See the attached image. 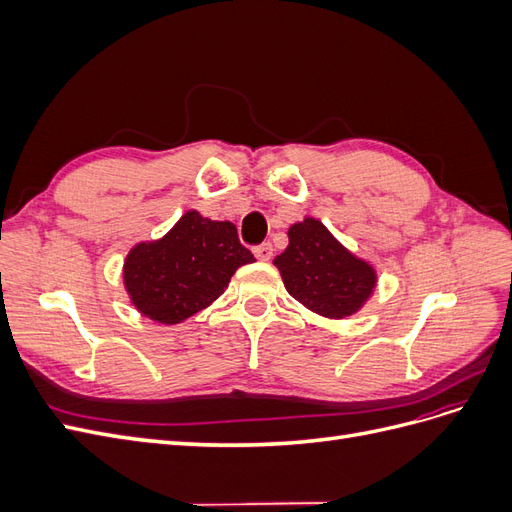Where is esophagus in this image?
Instances as JSON below:
<instances>
[{"mask_svg": "<svg viewBox=\"0 0 512 512\" xmlns=\"http://www.w3.org/2000/svg\"><path fill=\"white\" fill-rule=\"evenodd\" d=\"M254 256H256L258 260H271V256H273V245H271V243H260V245H256V247H254Z\"/></svg>", "mask_w": 512, "mask_h": 512, "instance_id": "34e87169", "label": "esophagus"}]
</instances>
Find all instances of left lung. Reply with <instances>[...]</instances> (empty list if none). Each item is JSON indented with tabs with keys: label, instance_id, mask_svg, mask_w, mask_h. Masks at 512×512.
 <instances>
[{
	"label": "left lung",
	"instance_id": "8db88e82",
	"mask_svg": "<svg viewBox=\"0 0 512 512\" xmlns=\"http://www.w3.org/2000/svg\"><path fill=\"white\" fill-rule=\"evenodd\" d=\"M273 265L280 269L290 297L324 318L359 312L376 286V271L314 218L288 228V247Z\"/></svg>",
	"mask_w": 512,
	"mask_h": 512
}]
</instances>
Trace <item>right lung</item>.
I'll use <instances>...</instances> for the list:
<instances>
[{
    "label": "right lung",
    "mask_w": 512,
    "mask_h": 512,
    "mask_svg": "<svg viewBox=\"0 0 512 512\" xmlns=\"http://www.w3.org/2000/svg\"><path fill=\"white\" fill-rule=\"evenodd\" d=\"M254 260L235 224L188 211L166 237L134 247L123 265V280L138 312L177 324L218 299L232 273Z\"/></svg>",
    "instance_id": "obj_1"
}]
</instances>
